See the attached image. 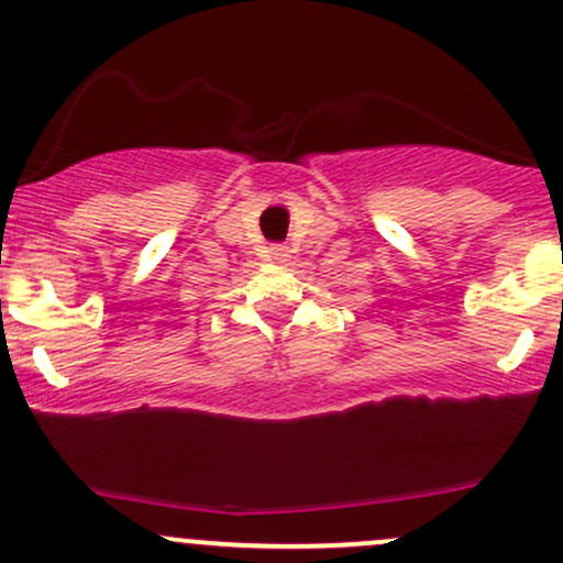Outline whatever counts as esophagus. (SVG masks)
Segmentation results:
<instances>
[{"label": "esophagus", "instance_id": "1", "mask_svg": "<svg viewBox=\"0 0 563 563\" xmlns=\"http://www.w3.org/2000/svg\"><path fill=\"white\" fill-rule=\"evenodd\" d=\"M269 253H272V258L277 261V264H286V261L291 258V253H288L286 245H272Z\"/></svg>", "mask_w": 563, "mask_h": 563}]
</instances>
